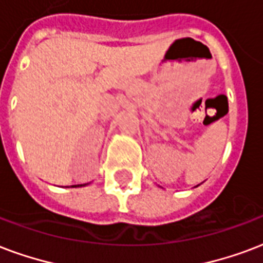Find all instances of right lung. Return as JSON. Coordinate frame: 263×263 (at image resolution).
Instances as JSON below:
<instances>
[{"instance_id": "1", "label": "right lung", "mask_w": 263, "mask_h": 263, "mask_svg": "<svg viewBox=\"0 0 263 263\" xmlns=\"http://www.w3.org/2000/svg\"><path fill=\"white\" fill-rule=\"evenodd\" d=\"M78 185H74V186H71V187H77ZM81 186H85V185H81Z\"/></svg>"}]
</instances>
